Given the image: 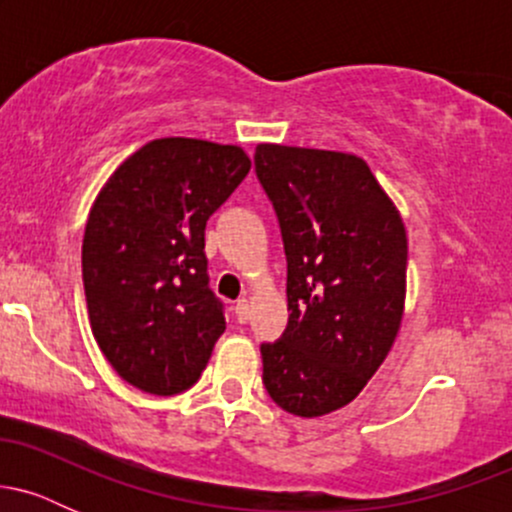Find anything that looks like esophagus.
<instances>
[{"instance_id":"34e87169","label":"esophagus","mask_w":512,"mask_h":512,"mask_svg":"<svg viewBox=\"0 0 512 512\" xmlns=\"http://www.w3.org/2000/svg\"><path fill=\"white\" fill-rule=\"evenodd\" d=\"M233 313H236L238 322H248L250 320V301H248V298H240V301L236 303V308H233Z\"/></svg>"}]
</instances>
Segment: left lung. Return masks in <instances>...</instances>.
Returning <instances> with one entry per match:
<instances>
[{
  "instance_id": "1",
  "label": "left lung",
  "mask_w": 512,
  "mask_h": 512,
  "mask_svg": "<svg viewBox=\"0 0 512 512\" xmlns=\"http://www.w3.org/2000/svg\"><path fill=\"white\" fill-rule=\"evenodd\" d=\"M257 178L284 236L289 325L262 344V380L289 414L354 402L395 344L407 298V228L354 154L257 144Z\"/></svg>"
}]
</instances>
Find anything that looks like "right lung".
<instances>
[{
	"mask_svg": "<svg viewBox=\"0 0 512 512\" xmlns=\"http://www.w3.org/2000/svg\"><path fill=\"white\" fill-rule=\"evenodd\" d=\"M250 166L236 144L154 139L115 168L88 211V322L137 390L175 395L207 368L226 320L209 291L204 228Z\"/></svg>",
	"mask_w": 512,
	"mask_h": 512,
	"instance_id": "obj_1",
	"label": "right lung"
}]
</instances>
